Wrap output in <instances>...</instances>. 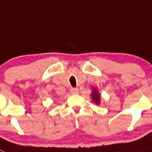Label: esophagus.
<instances>
[{
  "label": "esophagus",
  "instance_id": "1",
  "mask_svg": "<svg viewBox=\"0 0 152 152\" xmlns=\"http://www.w3.org/2000/svg\"><path fill=\"white\" fill-rule=\"evenodd\" d=\"M70 91H71V93L72 94L78 93V89H77V88H72V89H70Z\"/></svg>",
  "mask_w": 152,
  "mask_h": 152
}]
</instances>
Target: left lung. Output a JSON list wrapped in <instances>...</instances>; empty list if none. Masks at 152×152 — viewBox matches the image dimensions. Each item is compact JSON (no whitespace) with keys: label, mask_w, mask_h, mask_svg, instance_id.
Here are the masks:
<instances>
[{"label":"left lung","mask_w":152,"mask_h":152,"mask_svg":"<svg viewBox=\"0 0 152 152\" xmlns=\"http://www.w3.org/2000/svg\"><path fill=\"white\" fill-rule=\"evenodd\" d=\"M92 100H93L95 103L96 104L100 103V95L99 94L98 90L94 89L93 92L92 93Z\"/></svg>","instance_id":"8db88e82"}]
</instances>
